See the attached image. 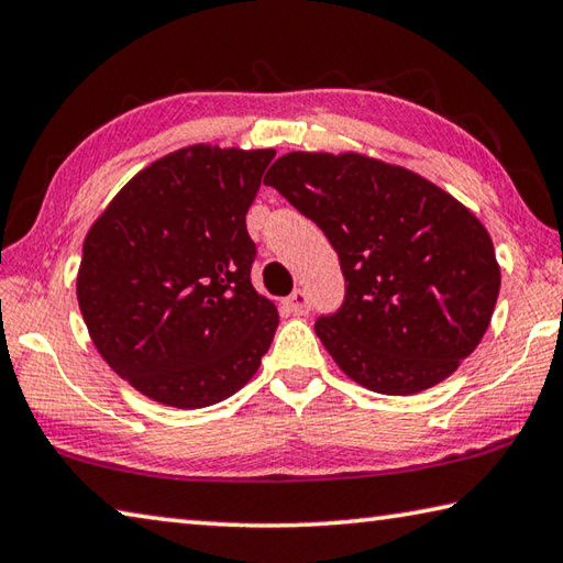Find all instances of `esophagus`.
Segmentation results:
<instances>
[{"instance_id":"esophagus-1","label":"esophagus","mask_w":563,"mask_h":563,"mask_svg":"<svg viewBox=\"0 0 563 563\" xmlns=\"http://www.w3.org/2000/svg\"><path fill=\"white\" fill-rule=\"evenodd\" d=\"M287 307H289V311L297 313V317H303V313H309V309H311L309 294L303 291V289H297V291H294L291 297L287 299Z\"/></svg>"}]
</instances>
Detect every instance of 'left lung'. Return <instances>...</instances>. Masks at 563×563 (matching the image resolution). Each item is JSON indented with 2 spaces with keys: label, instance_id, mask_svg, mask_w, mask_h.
I'll return each instance as SVG.
<instances>
[{
  "label": "left lung",
  "instance_id": "left-lung-1",
  "mask_svg": "<svg viewBox=\"0 0 563 563\" xmlns=\"http://www.w3.org/2000/svg\"><path fill=\"white\" fill-rule=\"evenodd\" d=\"M264 185L317 222L339 254L343 303L313 329L346 376L410 396L477 349L499 266L487 230L455 197L356 153H287Z\"/></svg>",
  "mask_w": 563,
  "mask_h": 563
}]
</instances>
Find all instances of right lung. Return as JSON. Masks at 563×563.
<instances>
[{
  "label": "right lung",
  "mask_w": 563,
  "mask_h": 563,
  "mask_svg": "<svg viewBox=\"0 0 563 563\" xmlns=\"http://www.w3.org/2000/svg\"><path fill=\"white\" fill-rule=\"evenodd\" d=\"M274 151L190 145L137 173L86 234L76 294L96 349L143 396L207 408L260 368L279 313L252 287L246 210Z\"/></svg>",
  "instance_id": "obj_1"
}]
</instances>
